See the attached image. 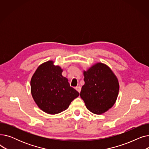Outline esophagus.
Masks as SVG:
<instances>
[{
    "instance_id": "obj_1",
    "label": "esophagus",
    "mask_w": 149,
    "mask_h": 149,
    "mask_svg": "<svg viewBox=\"0 0 149 149\" xmlns=\"http://www.w3.org/2000/svg\"><path fill=\"white\" fill-rule=\"evenodd\" d=\"M81 87L80 86H77L76 88H75V89L78 91V92H79V93L80 92V91H81Z\"/></svg>"
}]
</instances>
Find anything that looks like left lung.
<instances>
[{"instance_id":"1","label":"left lung","mask_w":149,"mask_h":149,"mask_svg":"<svg viewBox=\"0 0 149 149\" xmlns=\"http://www.w3.org/2000/svg\"><path fill=\"white\" fill-rule=\"evenodd\" d=\"M84 84L80 97L92 113L101 114L115 104L119 92L118 81L107 65L98 63L84 71Z\"/></svg>"}]
</instances>
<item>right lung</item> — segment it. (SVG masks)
<instances>
[{
	"label": "right lung",
	"instance_id": "add662e5",
	"mask_svg": "<svg viewBox=\"0 0 149 149\" xmlns=\"http://www.w3.org/2000/svg\"><path fill=\"white\" fill-rule=\"evenodd\" d=\"M53 63L48 61L38 67L31 80V90L39 108L54 115L65 111L79 93L63 77L61 68Z\"/></svg>",
	"mask_w": 149,
	"mask_h": 149
}]
</instances>
